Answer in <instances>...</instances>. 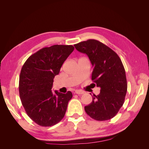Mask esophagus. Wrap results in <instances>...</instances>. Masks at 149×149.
Returning a JSON list of instances; mask_svg holds the SVG:
<instances>
[{"mask_svg": "<svg viewBox=\"0 0 149 149\" xmlns=\"http://www.w3.org/2000/svg\"><path fill=\"white\" fill-rule=\"evenodd\" d=\"M74 93H75L76 94H82L84 93V92H83V91H80V90H76Z\"/></svg>", "mask_w": 149, "mask_h": 149, "instance_id": "1", "label": "esophagus"}]
</instances>
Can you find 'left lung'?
I'll use <instances>...</instances> for the list:
<instances>
[{
    "mask_svg": "<svg viewBox=\"0 0 149 149\" xmlns=\"http://www.w3.org/2000/svg\"><path fill=\"white\" fill-rule=\"evenodd\" d=\"M74 46L89 57L93 66L91 79L101 88L100 93L94 95L91 104L84 107L86 112L96 120L114 118L123 105L127 90L125 71L119 56L96 40H88Z\"/></svg>",
    "mask_w": 149,
    "mask_h": 149,
    "instance_id": "1",
    "label": "left lung"
}]
</instances>
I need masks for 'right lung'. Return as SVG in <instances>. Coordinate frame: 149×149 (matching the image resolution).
<instances>
[{
    "instance_id": "1",
    "label": "right lung",
    "mask_w": 149,
    "mask_h": 149,
    "mask_svg": "<svg viewBox=\"0 0 149 149\" xmlns=\"http://www.w3.org/2000/svg\"><path fill=\"white\" fill-rule=\"evenodd\" d=\"M74 49L62 45L43 48L31 55L22 68L20 100L29 118L40 126L54 125L64 118L73 94L71 91L53 92L52 88L54 78Z\"/></svg>"
}]
</instances>
